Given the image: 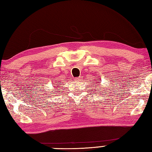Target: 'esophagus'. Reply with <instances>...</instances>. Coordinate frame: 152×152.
<instances>
[{
    "label": "esophagus",
    "mask_w": 152,
    "mask_h": 152,
    "mask_svg": "<svg viewBox=\"0 0 152 152\" xmlns=\"http://www.w3.org/2000/svg\"><path fill=\"white\" fill-rule=\"evenodd\" d=\"M74 80H76V81H80L81 80V78H80V77H78V78H76Z\"/></svg>",
    "instance_id": "34e87169"
}]
</instances>
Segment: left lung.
Listing matches in <instances>:
<instances>
[{
    "label": "left lung",
    "instance_id": "1",
    "mask_svg": "<svg viewBox=\"0 0 152 152\" xmlns=\"http://www.w3.org/2000/svg\"><path fill=\"white\" fill-rule=\"evenodd\" d=\"M95 86H96V85H95ZM99 90H101V89H100V88H99Z\"/></svg>",
    "mask_w": 152,
    "mask_h": 152
}]
</instances>
